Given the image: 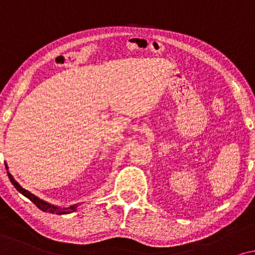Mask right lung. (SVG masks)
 <instances>
[{
    "mask_svg": "<svg viewBox=\"0 0 255 255\" xmlns=\"http://www.w3.org/2000/svg\"><path fill=\"white\" fill-rule=\"evenodd\" d=\"M5 169L8 170V165L5 164ZM6 174H8V177L10 179V182H11V184L15 186L16 190L18 192H21L23 196H25L26 198H29L30 201H31L33 204H35L37 208H38L39 210H42V211L44 212H47V213H53V215H67V213H71V212H74L78 208V204H74V205H71L70 208H59V206H54V205H51L50 203H46L42 201V199L38 198V197L32 195L31 192H29L28 190L23 189L21 185L18 184L15 181V178L12 177V175L10 174L9 171H6Z\"/></svg>",
    "mask_w": 255,
    "mask_h": 255,
    "instance_id": "obj_1",
    "label": "right lung"
}]
</instances>
